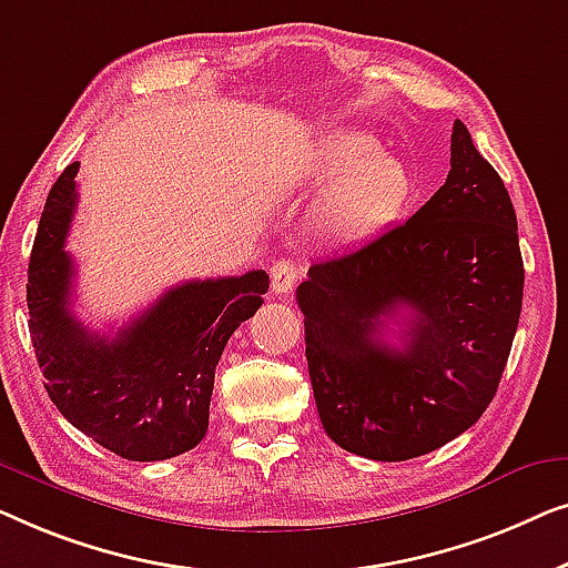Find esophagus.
Returning <instances> with one entry per match:
<instances>
[{"instance_id":"34e87169","label":"esophagus","mask_w":568,"mask_h":568,"mask_svg":"<svg viewBox=\"0 0 568 568\" xmlns=\"http://www.w3.org/2000/svg\"><path fill=\"white\" fill-rule=\"evenodd\" d=\"M301 281V267L295 265L293 260H281L275 262L273 270H270V283H273V291L277 295L293 293V287Z\"/></svg>"}]
</instances>
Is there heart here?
<instances>
[{
    "label": "heart",
    "instance_id": "b5f03b06",
    "mask_svg": "<svg viewBox=\"0 0 568 568\" xmlns=\"http://www.w3.org/2000/svg\"><path fill=\"white\" fill-rule=\"evenodd\" d=\"M301 185L326 187L314 229L332 246H361L396 223L412 197V172L402 159L375 151L365 133L332 131L318 139L298 170Z\"/></svg>",
    "mask_w": 568,
    "mask_h": 568
}]
</instances>
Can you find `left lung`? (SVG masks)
<instances>
[{
    "label": "left lung",
    "instance_id": "1",
    "mask_svg": "<svg viewBox=\"0 0 568 568\" xmlns=\"http://www.w3.org/2000/svg\"><path fill=\"white\" fill-rule=\"evenodd\" d=\"M517 215L468 128L453 123L445 185L402 226L316 262L295 298L326 435L371 460L433 453L476 425L523 308ZM403 317L405 345L382 339Z\"/></svg>",
    "mask_w": 568,
    "mask_h": 568
}]
</instances>
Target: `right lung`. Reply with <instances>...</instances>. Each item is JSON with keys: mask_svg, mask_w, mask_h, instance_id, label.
<instances>
[{"mask_svg": "<svg viewBox=\"0 0 568 568\" xmlns=\"http://www.w3.org/2000/svg\"><path fill=\"white\" fill-rule=\"evenodd\" d=\"M69 164L48 193L28 267L30 337L63 417L125 460H166L203 440L215 365L267 293L265 270L190 281L151 303L113 339L71 311L74 260L63 250L77 207Z\"/></svg>", "mask_w": 568, "mask_h": 568, "instance_id": "obj_1", "label": "right lung"}]
</instances>
